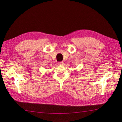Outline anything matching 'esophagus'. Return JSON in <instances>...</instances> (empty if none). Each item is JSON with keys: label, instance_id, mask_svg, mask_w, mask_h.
I'll return each instance as SVG.
<instances>
[{"label": "esophagus", "instance_id": "obj_1", "mask_svg": "<svg viewBox=\"0 0 122 122\" xmlns=\"http://www.w3.org/2000/svg\"><path fill=\"white\" fill-rule=\"evenodd\" d=\"M58 65H59V66H62V65H63L64 64V62H58Z\"/></svg>", "mask_w": 122, "mask_h": 122}]
</instances>
